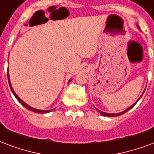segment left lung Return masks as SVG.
Returning a JSON list of instances; mask_svg holds the SVG:
<instances>
[{"label": "left lung", "mask_w": 154, "mask_h": 154, "mask_svg": "<svg viewBox=\"0 0 154 154\" xmlns=\"http://www.w3.org/2000/svg\"><path fill=\"white\" fill-rule=\"evenodd\" d=\"M138 28H139V27H138ZM139 29H140V28H139ZM143 94H144V93H143ZM142 95H143V94H142ZM142 95H141V96H142ZM141 96H140V97H141ZM140 99H139V100H140ZM139 100H138L137 101H136V102H135V103H134V104H132V105L131 106V107H129V108H128V109H126V110H125V111H123V112H118V113H107V112H101V111H100V110H98L97 109H97L98 111H99V112H100V114H101V115H103V116H107V117H116V116H119V115L123 114V113H125V112H127V111H128V110H130V109H131V108H133V107H134V106H135V103H137L138 101H139Z\"/></svg>", "instance_id": "obj_1"}]
</instances>
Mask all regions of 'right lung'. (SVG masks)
Listing matches in <instances>:
<instances>
[{
  "mask_svg": "<svg viewBox=\"0 0 154 154\" xmlns=\"http://www.w3.org/2000/svg\"><path fill=\"white\" fill-rule=\"evenodd\" d=\"M7 77H8V81H9V85H10V90H11V91L13 92V94H14V96H15V98H16L17 100H19V103H21V104H22L23 107H25L26 109H28V110H30V111H32V112H37V113H46V112H51L53 109H51V110H40V109H34V108H32V107H31V106L28 105L27 103H24L23 101L16 94H15V92H14V91L13 90V87H12V86H11V83H10V76H9V71L7 72ZM71 82V80L69 81L68 82Z\"/></svg>",
  "mask_w": 154,
  "mask_h": 154,
  "instance_id": "add662e5",
  "label": "right lung"
}]
</instances>
